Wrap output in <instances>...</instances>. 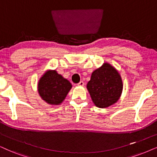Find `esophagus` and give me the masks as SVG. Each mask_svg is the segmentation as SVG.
Segmentation results:
<instances>
[{
    "instance_id": "1",
    "label": "esophagus",
    "mask_w": 157,
    "mask_h": 157,
    "mask_svg": "<svg viewBox=\"0 0 157 157\" xmlns=\"http://www.w3.org/2000/svg\"><path fill=\"white\" fill-rule=\"evenodd\" d=\"M77 85H78V86H83V85H84V82H83V81H80V82L77 83Z\"/></svg>"
}]
</instances>
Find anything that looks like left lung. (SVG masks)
<instances>
[{
  "instance_id": "left-lung-1",
  "label": "left lung",
  "mask_w": 157,
  "mask_h": 157,
  "mask_svg": "<svg viewBox=\"0 0 157 157\" xmlns=\"http://www.w3.org/2000/svg\"><path fill=\"white\" fill-rule=\"evenodd\" d=\"M87 88L97 107L106 108L120 98L122 82L120 74L110 64H105L92 73Z\"/></svg>"
}]
</instances>
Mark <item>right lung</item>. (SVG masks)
I'll list each match as a JSON object with an SVG mask.
<instances>
[{"mask_svg":"<svg viewBox=\"0 0 157 157\" xmlns=\"http://www.w3.org/2000/svg\"><path fill=\"white\" fill-rule=\"evenodd\" d=\"M71 88V83L56 70L45 72L38 83L40 96L50 104H61Z\"/></svg>","mask_w":157,"mask_h":157,"instance_id":"1","label":"right lung"}]
</instances>
